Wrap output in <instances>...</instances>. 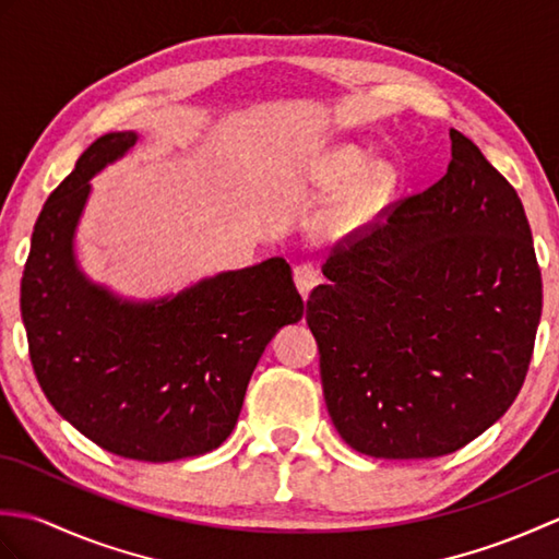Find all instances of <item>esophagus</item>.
Returning <instances> with one entry per match:
<instances>
[{"label":"esophagus","instance_id":"obj_1","mask_svg":"<svg viewBox=\"0 0 559 559\" xmlns=\"http://www.w3.org/2000/svg\"><path fill=\"white\" fill-rule=\"evenodd\" d=\"M295 276V286H298V290L302 293V298H307L317 286H319V271L312 266V264H298L293 271Z\"/></svg>","mask_w":559,"mask_h":559}]
</instances>
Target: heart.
Wrapping results in <instances>:
<instances>
[{
  "label": "heart",
  "instance_id": "obj_1",
  "mask_svg": "<svg viewBox=\"0 0 559 559\" xmlns=\"http://www.w3.org/2000/svg\"><path fill=\"white\" fill-rule=\"evenodd\" d=\"M362 168L365 156L358 148L341 151L334 160V170L343 180H350V177L358 175ZM391 187H394V170H391L389 165L379 163L372 165V168H367L348 199L346 216H367V213L374 211L379 206V201L391 192Z\"/></svg>",
  "mask_w": 559,
  "mask_h": 559
}]
</instances>
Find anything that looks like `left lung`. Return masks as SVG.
Masks as SVG:
<instances>
[{"mask_svg":"<svg viewBox=\"0 0 559 559\" xmlns=\"http://www.w3.org/2000/svg\"><path fill=\"white\" fill-rule=\"evenodd\" d=\"M442 180L326 259L307 300L338 435L374 459L466 447L512 406L543 281L516 189L451 129Z\"/></svg>","mask_w":559,"mask_h":559,"instance_id":"obj_1","label":"left lung"}]
</instances>
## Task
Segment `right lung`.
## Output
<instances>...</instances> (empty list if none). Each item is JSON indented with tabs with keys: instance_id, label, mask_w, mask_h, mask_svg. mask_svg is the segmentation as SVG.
I'll use <instances>...</instances> for the list:
<instances>
[{
	"instance_id": "1",
	"label": "right lung",
	"mask_w": 559,
	"mask_h": 559,
	"mask_svg": "<svg viewBox=\"0 0 559 559\" xmlns=\"http://www.w3.org/2000/svg\"><path fill=\"white\" fill-rule=\"evenodd\" d=\"M110 132L81 153L31 237L21 317L35 377L64 420L110 454L165 463L218 449L261 353L305 302L286 259L134 302L83 276L74 233L91 177L136 144Z\"/></svg>"
}]
</instances>
